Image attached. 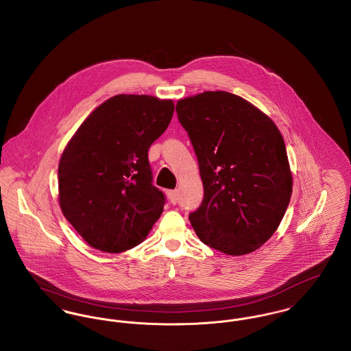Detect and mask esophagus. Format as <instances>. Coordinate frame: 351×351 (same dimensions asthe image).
Returning <instances> with one entry per match:
<instances>
[{"label": "esophagus", "mask_w": 351, "mask_h": 351, "mask_svg": "<svg viewBox=\"0 0 351 351\" xmlns=\"http://www.w3.org/2000/svg\"><path fill=\"white\" fill-rule=\"evenodd\" d=\"M167 196L169 199V202L172 204H176L178 203V199H179V191L178 189H171V191H167Z\"/></svg>", "instance_id": "1"}]
</instances>
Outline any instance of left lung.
I'll return each mask as SVG.
<instances>
[{
  "label": "left lung",
  "instance_id": "8db88e82",
  "mask_svg": "<svg viewBox=\"0 0 351 351\" xmlns=\"http://www.w3.org/2000/svg\"><path fill=\"white\" fill-rule=\"evenodd\" d=\"M176 112L204 189L200 207L189 214L196 235L227 255L258 250L279 227L293 192L279 130L261 109L224 90L179 100Z\"/></svg>",
  "mask_w": 351,
  "mask_h": 351
}]
</instances>
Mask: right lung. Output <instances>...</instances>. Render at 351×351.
<instances>
[{
	"label": "right lung",
	"instance_id": "obj_1",
	"mask_svg": "<svg viewBox=\"0 0 351 351\" xmlns=\"http://www.w3.org/2000/svg\"><path fill=\"white\" fill-rule=\"evenodd\" d=\"M172 100L117 95L95 109L66 144L58 164V200L90 247L123 252L143 242L165 203L152 184L151 144L173 114Z\"/></svg>",
	"mask_w": 351,
	"mask_h": 351
}]
</instances>
